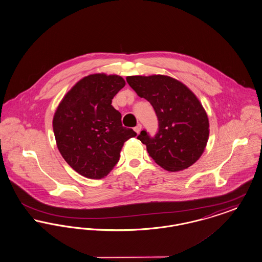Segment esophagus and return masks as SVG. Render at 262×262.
<instances>
[{
  "label": "esophagus",
  "mask_w": 262,
  "mask_h": 262,
  "mask_svg": "<svg viewBox=\"0 0 262 262\" xmlns=\"http://www.w3.org/2000/svg\"><path fill=\"white\" fill-rule=\"evenodd\" d=\"M134 129H135V132H136L137 134H139V133H140V130H141V124H140V123H138V125H137Z\"/></svg>",
  "instance_id": "1"
}]
</instances>
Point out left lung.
<instances>
[{"label": "left lung", "instance_id": "left-lung-1", "mask_svg": "<svg viewBox=\"0 0 262 262\" xmlns=\"http://www.w3.org/2000/svg\"><path fill=\"white\" fill-rule=\"evenodd\" d=\"M128 85L154 107L158 120L154 137L143 129L138 139L164 169L179 171L194 164L209 139V121L197 97L184 84L164 75L128 76Z\"/></svg>", "mask_w": 262, "mask_h": 262}]
</instances>
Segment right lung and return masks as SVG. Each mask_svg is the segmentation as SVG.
Returning a JSON list of instances; mask_svg holds the SVG:
<instances>
[{
    "mask_svg": "<svg viewBox=\"0 0 262 262\" xmlns=\"http://www.w3.org/2000/svg\"><path fill=\"white\" fill-rule=\"evenodd\" d=\"M124 85L118 75H89L65 95L54 114L57 147L82 176H107L118 163L123 143L137 136L123 126L121 113L112 106L113 98Z\"/></svg>",
    "mask_w": 262,
    "mask_h": 262,
    "instance_id": "add662e5",
    "label": "right lung"
}]
</instances>
